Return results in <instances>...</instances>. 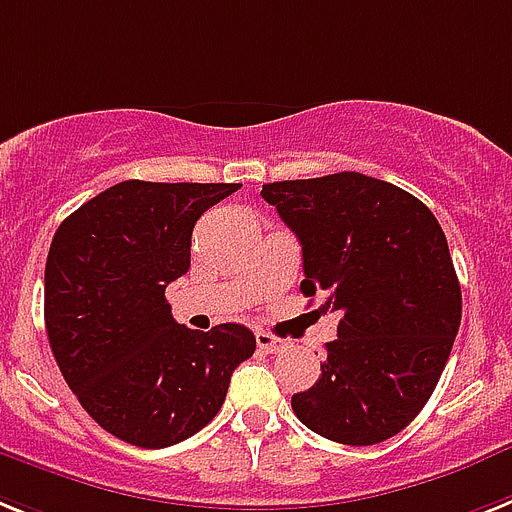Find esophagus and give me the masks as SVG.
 <instances>
[{
	"mask_svg": "<svg viewBox=\"0 0 512 512\" xmlns=\"http://www.w3.org/2000/svg\"><path fill=\"white\" fill-rule=\"evenodd\" d=\"M255 341L257 346H260V351H265V354H276V351H283L286 346H289V341L270 336V333H265V330H257Z\"/></svg>",
	"mask_w": 512,
	"mask_h": 512,
	"instance_id": "1",
	"label": "esophagus"
}]
</instances>
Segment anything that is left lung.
<instances>
[{
  "label": "left lung",
  "mask_w": 512,
  "mask_h": 512,
  "mask_svg": "<svg viewBox=\"0 0 512 512\" xmlns=\"http://www.w3.org/2000/svg\"><path fill=\"white\" fill-rule=\"evenodd\" d=\"M265 203L302 244V291L336 312L320 380L291 395L299 422L343 445H377L409 427L448 362L461 283L432 210L375 176L263 184Z\"/></svg>",
  "instance_id": "obj_1"
}]
</instances>
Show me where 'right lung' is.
Listing matches in <instances>:
<instances>
[{"instance_id":"add662e5","label":"right lung","mask_w":512,"mask_h":512,"mask_svg":"<svg viewBox=\"0 0 512 512\" xmlns=\"http://www.w3.org/2000/svg\"><path fill=\"white\" fill-rule=\"evenodd\" d=\"M239 184L119 182L64 218L51 239L44 317L77 401L137 448H169L221 411L252 330L208 333L171 317L166 286L190 270L192 229Z\"/></svg>"}]
</instances>
